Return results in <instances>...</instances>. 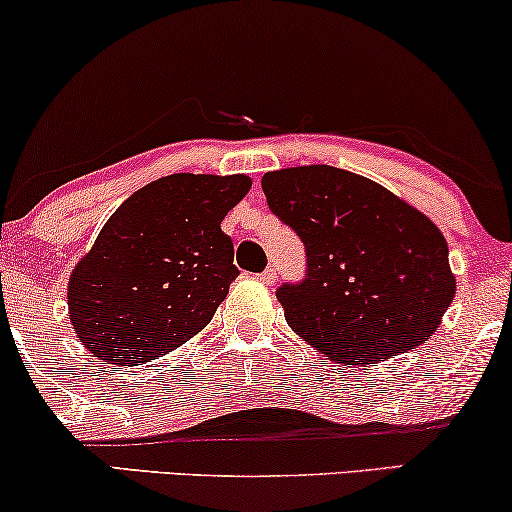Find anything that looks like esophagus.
Segmentation results:
<instances>
[{
    "label": "esophagus",
    "instance_id": "34e87169",
    "mask_svg": "<svg viewBox=\"0 0 512 512\" xmlns=\"http://www.w3.org/2000/svg\"><path fill=\"white\" fill-rule=\"evenodd\" d=\"M261 280H263V284H275V280H277V272L272 270V268H265L263 272H261Z\"/></svg>",
    "mask_w": 512,
    "mask_h": 512
}]
</instances>
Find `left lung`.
Segmentation results:
<instances>
[{
  "instance_id": "obj_1",
  "label": "left lung",
  "mask_w": 512,
  "mask_h": 512,
  "mask_svg": "<svg viewBox=\"0 0 512 512\" xmlns=\"http://www.w3.org/2000/svg\"><path fill=\"white\" fill-rule=\"evenodd\" d=\"M261 185L305 244V277L277 289L298 336L336 362H381L433 336L456 280L428 216L327 164L268 171Z\"/></svg>"
}]
</instances>
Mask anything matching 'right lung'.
Masks as SVG:
<instances>
[{"instance_id": "obj_1", "label": "right lung", "mask_w": 512, "mask_h": 512, "mask_svg": "<svg viewBox=\"0 0 512 512\" xmlns=\"http://www.w3.org/2000/svg\"><path fill=\"white\" fill-rule=\"evenodd\" d=\"M249 188L244 174H171L108 218L68 284L70 322L91 355L150 362L207 327L240 275L221 221Z\"/></svg>"}]
</instances>
